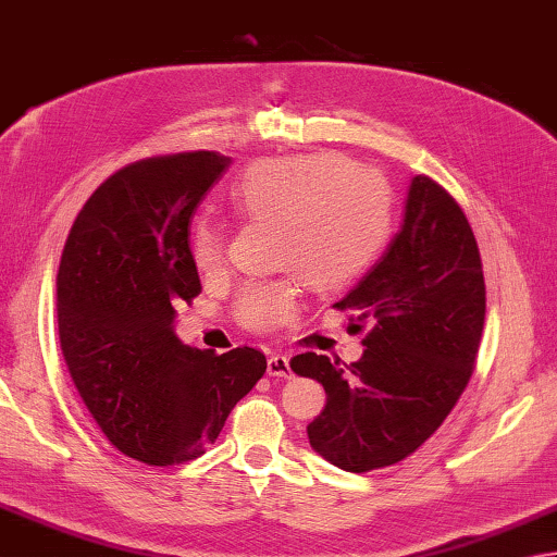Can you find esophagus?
Listing matches in <instances>:
<instances>
[{
  "label": "esophagus",
  "mask_w": 557,
  "mask_h": 557,
  "mask_svg": "<svg viewBox=\"0 0 557 557\" xmlns=\"http://www.w3.org/2000/svg\"><path fill=\"white\" fill-rule=\"evenodd\" d=\"M267 372H269V377H290V360L283 354L269 356Z\"/></svg>",
  "instance_id": "1"
}]
</instances>
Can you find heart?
I'll list each match as a JSON object with an SVG mask.
<instances>
[{"label":"heart","instance_id":"b5f03b06","mask_svg":"<svg viewBox=\"0 0 557 557\" xmlns=\"http://www.w3.org/2000/svg\"><path fill=\"white\" fill-rule=\"evenodd\" d=\"M235 211L249 221L274 223L276 262L298 271L317 288L358 276L389 233L392 197L384 180L338 156L269 158L249 165L231 189ZM191 257L215 271L225 257V228L199 215L191 228ZM300 308L293 276L255 281L243 288L235 312L249 329H274Z\"/></svg>","mask_w":557,"mask_h":557}]
</instances>
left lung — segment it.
<instances>
[{"instance_id": "left-lung-1", "label": "left lung", "mask_w": 557, "mask_h": 557, "mask_svg": "<svg viewBox=\"0 0 557 557\" xmlns=\"http://www.w3.org/2000/svg\"><path fill=\"white\" fill-rule=\"evenodd\" d=\"M334 308L354 310L362 358L300 354L290 370L326 392L308 425L312 449L366 473L406 459L435 433L467 389L485 320L479 245L461 207L435 180L416 175L401 231L368 276Z\"/></svg>"}]
</instances>
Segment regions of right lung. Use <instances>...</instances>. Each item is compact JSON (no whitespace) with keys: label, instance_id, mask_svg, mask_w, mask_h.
I'll return each mask as SVG.
<instances>
[{"label":"right lung","instance_id":"right-lung-1","mask_svg":"<svg viewBox=\"0 0 557 557\" xmlns=\"http://www.w3.org/2000/svg\"><path fill=\"white\" fill-rule=\"evenodd\" d=\"M228 156H156L88 197L57 274L60 346L78 394L127 457L173 467L201 457L267 370L262 350L185 346L175 310L201 293L189 225Z\"/></svg>","mask_w":557,"mask_h":557}]
</instances>
